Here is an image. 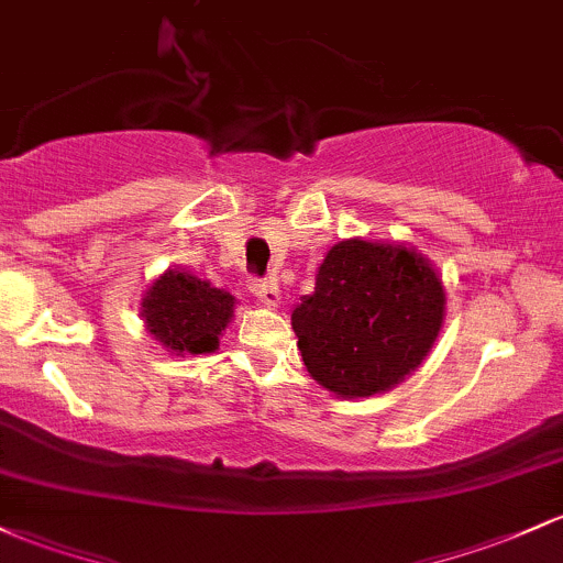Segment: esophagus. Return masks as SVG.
Here are the masks:
<instances>
[{"label":"esophagus","instance_id":"34e87169","mask_svg":"<svg viewBox=\"0 0 563 563\" xmlns=\"http://www.w3.org/2000/svg\"><path fill=\"white\" fill-rule=\"evenodd\" d=\"M251 294L256 296V299L262 301V305H267V307H275L277 301H280V288H277L275 280H256V277H253V280H251Z\"/></svg>","mask_w":563,"mask_h":563}]
</instances>
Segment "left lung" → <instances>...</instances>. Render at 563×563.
<instances>
[{
    "label": "left lung",
    "instance_id": "8db88e82",
    "mask_svg": "<svg viewBox=\"0 0 563 563\" xmlns=\"http://www.w3.org/2000/svg\"><path fill=\"white\" fill-rule=\"evenodd\" d=\"M441 277L404 245L342 240L294 307L301 361L342 398H368L424 361L443 323Z\"/></svg>",
    "mask_w": 563,
    "mask_h": 563
}]
</instances>
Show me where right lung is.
<instances>
[{"instance_id": "right-lung-1", "label": "right lung", "mask_w": 563, "mask_h": 563, "mask_svg": "<svg viewBox=\"0 0 563 563\" xmlns=\"http://www.w3.org/2000/svg\"><path fill=\"white\" fill-rule=\"evenodd\" d=\"M144 320L159 342L176 355H202L219 347L232 318L234 296L187 272H165L144 299Z\"/></svg>"}]
</instances>
